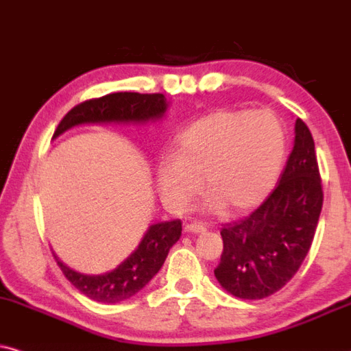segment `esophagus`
<instances>
[{
    "instance_id": "esophagus-1",
    "label": "esophagus",
    "mask_w": 351,
    "mask_h": 351,
    "mask_svg": "<svg viewBox=\"0 0 351 351\" xmlns=\"http://www.w3.org/2000/svg\"><path fill=\"white\" fill-rule=\"evenodd\" d=\"M206 227L204 225H199V223H188L184 227V232L186 233H204L206 232Z\"/></svg>"
}]
</instances>
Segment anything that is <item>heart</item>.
<instances>
[{"label": "heart", "instance_id": "b5f03b06", "mask_svg": "<svg viewBox=\"0 0 351 351\" xmlns=\"http://www.w3.org/2000/svg\"><path fill=\"white\" fill-rule=\"evenodd\" d=\"M285 154V130L272 112H217L181 132L175 155L158 165V189L175 210L188 208L202 188L207 208L239 214L270 193Z\"/></svg>", "mask_w": 351, "mask_h": 351}]
</instances>
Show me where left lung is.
I'll return each mask as SVG.
<instances>
[{"mask_svg":"<svg viewBox=\"0 0 351 351\" xmlns=\"http://www.w3.org/2000/svg\"><path fill=\"white\" fill-rule=\"evenodd\" d=\"M322 184L311 131L295 123V144L280 181L245 219L220 230L223 252L214 270L228 293L263 300L285 287L298 272L316 233Z\"/></svg>","mask_w":351,"mask_h":351,"instance_id":"1","label":"left lung"}]
</instances>
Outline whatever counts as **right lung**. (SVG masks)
Listing matches in <instances>:
<instances>
[{"instance_id":"obj_1","label":"right lung","mask_w":351,"mask_h":351,"mask_svg":"<svg viewBox=\"0 0 351 351\" xmlns=\"http://www.w3.org/2000/svg\"><path fill=\"white\" fill-rule=\"evenodd\" d=\"M167 108L168 101L163 94H137V92L108 94L74 106L58 124L53 139L81 124L155 123L163 118ZM181 230L183 228L178 219L150 225L139 246L117 269L99 275L77 272L60 261L55 252L53 256L66 278L79 291L99 303L114 304L130 300L152 280L165 263L170 247L180 239Z\"/></svg>"}]
</instances>
